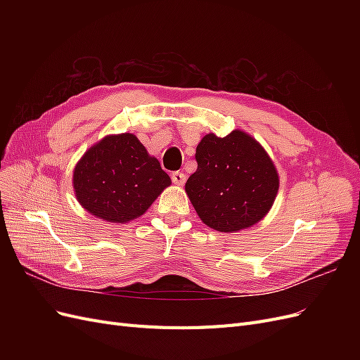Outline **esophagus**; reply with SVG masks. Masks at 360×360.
Segmentation results:
<instances>
[{"label": "esophagus", "mask_w": 360, "mask_h": 360, "mask_svg": "<svg viewBox=\"0 0 360 360\" xmlns=\"http://www.w3.org/2000/svg\"><path fill=\"white\" fill-rule=\"evenodd\" d=\"M171 180H172V183H176V184H179V186H181V184H184V181H186V176H184V174L180 171H174V172H171Z\"/></svg>", "instance_id": "esophagus-1"}]
</instances>
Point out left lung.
Masks as SVG:
<instances>
[{"label":"left lung","mask_w":360,"mask_h":360,"mask_svg":"<svg viewBox=\"0 0 360 360\" xmlns=\"http://www.w3.org/2000/svg\"><path fill=\"white\" fill-rule=\"evenodd\" d=\"M198 168L186 192L201 221L231 233L263 219L279 188L278 172L264 148L248 134L205 135L197 147Z\"/></svg>","instance_id":"1"}]
</instances>
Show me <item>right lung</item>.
<instances>
[{
	"mask_svg": "<svg viewBox=\"0 0 360 360\" xmlns=\"http://www.w3.org/2000/svg\"><path fill=\"white\" fill-rule=\"evenodd\" d=\"M171 184L156 158L132 134L106 136L91 147L73 172L76 198L91 214L127 222L146 213Z\"/></svg>",
	"mask_w": 360,
	"mask_h": 360,
	"instance_id": "right-lung-1",
	"label": "right lung"
}]
</instances>
